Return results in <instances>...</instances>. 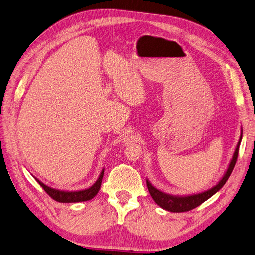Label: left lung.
<instances>
[{
	"label": "left lung",
	"instance_id": "obj_1",
	"mask_svg": "<svg viewBox=\"0 0 255 255\" xmlns=\"http://www.w3.org/2000/svg\"><path fill=\"white\" fill-rule=\"evenodd\" d=\"M241 138H242V133L240 135L237 147H236V149H235L233 158L231 160V162H229V165L227 167L225 174L223 175L221 181L217 183L214 187H212L211 189H208L206 191L199 192V194H194V195H189V196H173V195L165 194V192L157 189L147 179V187H148V190H149V192H150V195L152 197V199L154 200V202L166 211L179 213V212H186V211H190L192 209H195L198 206H200V204L203 203L206 200H208L209 198L212 197L215 192L219 191L223 187V186L225 185L228 177L231 176L232 172L235 167V164H236V161H237V158H238V151H239Z\"/></svg>",
	"mask_w": 255,
	"mask_h": 255
}]
</instances>
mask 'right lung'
<instances>
[{
  "mask_svg": "<svg viewBox=\"0 0 255 255\" xmlns=\"http://www.w3.org/2000/svg\"><path fill=\"white\" fill-rule=\"evenodd\" d=\"M104 176V169L101 172V175L97 178V181L93 184L90 188H86L83 190H76V191H65V190H59V189H55L52 187H48L47 185L43 184L41 181H39L38 178L36 182L40 184L41 187L44 189L48 196L53 198L54 200L58 201V202H65V203H70V202H82V201H88L94 198L97 192L101 188L102 185V179Z\"/></svg>",
  "mask_w": 255,
  "mask_h": 255,
  "instance_id": "obj_1",
  "label": "right lung"
}]
</instances>
